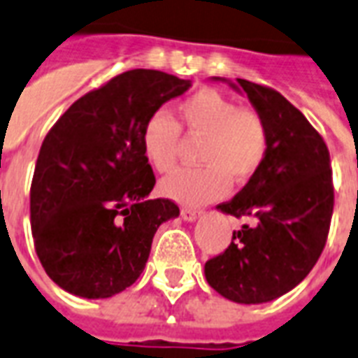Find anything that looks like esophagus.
I'll return each mask as SVG.
<instances>
[{"label": "esophagus", "mask_w": 358, "mask_h": 358, "mask_svg": "<svg viewBox=\"0 0 358 358\" xmlns=\"http://www.w3.org/2000/svg\"><path fill=\"white\" fill-rule=\"evenodd\" d=\"M199 217H201V210L188 209V207L181 209V218L182 220H187V222H196Z\"/></svg>", "instance_id": "1"}]
</instances>
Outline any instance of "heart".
<instances>
[{"label":"heart","mask_w":358,"mask_h":358,"mask_svg":"<svg viewBox=\"0 0 358 358\" xmlns=\"http://www.w3.org/2000/svg\"><path fill=\"white\" fill-rule=\"evenodd\" d=\"M176 119L157 112L141 127V153L153 170L166 173L176 166L181 129L201 138L198 168H181L160 181L164 198L201 205L228 192L229 179L246 182L267 159L268 129L254 110L239 108L220 91L203 87L177 106Z\"/></svg>","instance_id":"1"}]
</instances>
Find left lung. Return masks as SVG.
<instances>
[{
  "mask_svg": "<svg viewBox=\"0 0 358 358\" xmlns=\"http://www.w3.org/2000/svg\"><path fill=\"white\" fill-rule=\"evenodd\" d=\"M213 80L248 96L267 123L268 153L245 188L217 207L252 224L234 231L226 252L205 263V280L234 303H268L301 284L323 252L334 205L329 149L278 91L248 80Z\"/></svg>",
  "mask_w": 358,
  "mask_h": 358,
  "instance_id": "8db88e82",
  "label": "left lung"
}]
</instances>
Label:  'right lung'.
Instances as JSON below:
<instances>
[{"instance_id": "obj_1", "label": "right lung", "mask_w": 358, "mask_h": 358, "mask_svg": "<svg viewBox=\"0 0 358 358\" xmlns=\"http://www.w3.org/2000/svg\"><path fill=\"white\" fill-rule=\"evenodd\" d=\"M192 82L134 69L74 102L43 141L31 182V231L44 271L61 289L108 299L143 273L160 224L179 217L149 199L141 127Z\"/></svg>"}]
</instances>
